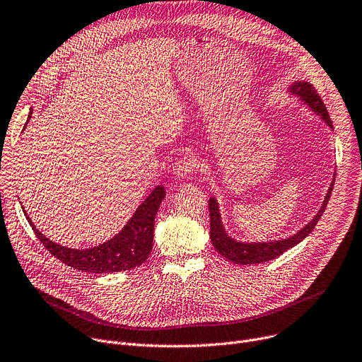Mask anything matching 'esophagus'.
<instances>
[{"mask_svg":"<svg viewBox=\"0 0 362 362\" xmlns=\"http://www.w3.org/2000/svg\"><path fill=\"white\" fill-rule=\"evenodd\" d=\"M195 170H197L195 161L192 160L190 157H186V156H183V157H180L179 160H176V163H175V165H173V175H175L176 179H179V180L189 177Z\"/></svg>","mask_w":362,"mask_h":362,"instance_id":"1","label":"esophagus"}]
</instances>
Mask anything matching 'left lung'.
I'll return each mask as SVG.
<instances>
[{"label": "left lung", "instance_id": "obj_1", "mask_svg": "<svg viewBox=\"0 0 362 362\" xmlns=\"http://www.w3.org/2000/svg\"><path fill=\"white\" fill-rule=\"evenodd\" d=\"M288 93L291 95H296V98L305 105L311 112H315L317 116H320L326 125L333 129L332 120L329 116V112L320 99V95L316 93L315 87H313L307 81H294L290 87H288ZM334 185V175L333 180L329 186L327 194L325 197V201L310 223H307L301 230H298L296 234L281 238V240H269V242H240V240L233 238L224 228L223 220H221V212L218 208V201H216L214 197L209 198L208 208H209V235H211V243L214 245L215 250L224 257H227L230 262L237 263V264H255V263H262V262H268L271 259L278 257L288 249H291L301 243L303 240L315 230L317 221L320 220V216L323 215L326 205L330 199L332 195V189Z\"/></svg>", "mask_w": 362, "mask_h": 362}]
</instances>
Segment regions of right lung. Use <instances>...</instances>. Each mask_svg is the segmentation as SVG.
Returning a JSON list of instances; mask_svg holds the SVG:
<instances>
[{
	"label": "right lung",
	"mask_w": 362,
	"mask_h": 362,
	"mask_svg": "<svg viewBox=\"0 0 362 362\" xmlns=\"http://www.w3.org/2000/svg\"><path fill=\"white\" fill-rule=\"evenodd\" d=\"M30 117L32 112L29 115V119ZM164 197V187L161 185L156 186L151 194L146 198V201L136 208V211L131 216V220L116 235L99 246L81 250L57 245L52 240L45 237L35 227L28 212L24 209L23 212L26 215L36 237L40 240V243L62 263L81 272L112 274L129 271L147 260L150 252L153 250L156 214L160 209Z\"/></svg>",
	"instance_id": "1"
}]
</instances>
